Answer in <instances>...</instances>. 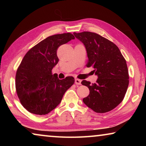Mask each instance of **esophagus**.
<instances>
[{"label": "esophagus", "mask_w": 146, "mask_h": 146, "mask_svg": "<svg viewBox=\"0 0 146 146\" xmlns=\"http://www.w3.org/2000/svg\"><path fill=\"white\" fill-rule=\"evenodd\" d=\"M81 82H82V80H80V79H78V78H76L75 80V82L76 84L77 85H80L81 84Z\"/></svg>", "instance_id": "1"}]
</instances>
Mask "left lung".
<instances>
[{"mask_svg": "<svg viewBox=\"0 0 146 146\" xmlns=\"http://www.w3.org/2000/svg\"><path fill=\"white\" fill-rule=\"evenodd\" d=\"M73 34L85 46L88 57L86 66H93L98 76L96 83L81 82L90 90V95L83 102L96 113L110 111L126 93L129 85L126 61L118 47L100 35L90 31Z\"/></svg>", "mask_w": 146, "mask_h": 146, "instance_id": "obj_1", "label": "left lung"}]
</instances>
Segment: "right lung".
<instances>
[{"mask_svg":"<svg viewBox=\"0 0 146 146\" xmlns=\"http://www.w3.org/2000/svg\"><path fill=\"white\" fill-rule=\"evenodd\" d=\"M72 39L75 36L70 33L49 36L24 56L17 71L15 88L20 102L29 112L39 115L51 112L75 82L73 76L60 80L52 75L58 62V47Z\"/></svg>","mask_w":146,"mask_h":146,"instance_id":"right-lung-1","label":"right lung"}]
</instances>
